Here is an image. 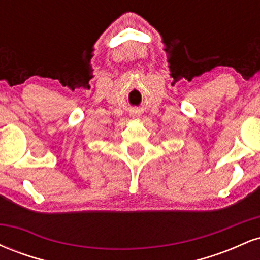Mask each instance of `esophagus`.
Here are the masks:
<instances>
[{"mask_svg":"<svg viewBox=\"0 0 260 260\" xmlns=\"http://www.w3.org/2000/svg\"><path fill=\"white\" fill-rule=\"evenodd\" d=\"M132 116H133V117H138V116H137V115H136V113H133V115H132Z\"/></svg>","mask_w":260,"mask_h":260,"instance_id":"34e87169","label":"esophagus"}]
</instances>
